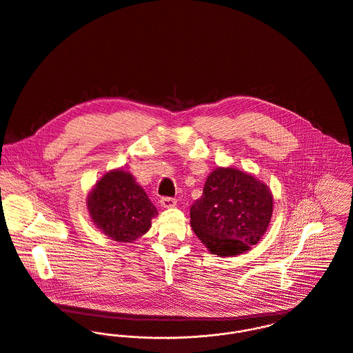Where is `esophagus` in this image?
Wrapping results in <instances>:
<instances>
[{
    "instance_id": "obj_1",
    "label": "esophagus",
    "mask_w": 353,
    "mask_h": 353,
    "mask_svg": "<svg viewBox=\"0 0 353 353\" xmlns=\"http://www.w3.org/2000/svg\"><path fill=\"white\" fill-rule=\"evenodd\" d=\"M177 205V202H176V199H173V198H162L161 199V206L162 208H165V209H170V208H174Z\"/></svg>"
}]
</instances>
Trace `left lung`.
I'll list each match as a JSON object with an SVG mask.
<instances>
[{"mask_svg": "<svg viewBox=\"0 0 353 353\" xmlns=\"http://www.w3.org/2000/svg\"><path fill=\"white\" fill-rule=\"evenodd\" d=\"M273 208V194L263 181L233 166H218L191 208V226L212 255L234 256L261 241Z\"/></svg>", "mask_w": 353, "mask_h": 353, "instance_id": "8db88e82", "label": "left lung"}]
</instances>
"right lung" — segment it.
<instances>
[{
    "mask_svg": "<svg viewBox=\"0 0 353 353\" xmlns=\"http://www.w3.org/2000/svg\"><path fill=\"white\" fill-rule=\"evenodd\" d=\"M87 210L99 232L117 243H132L151 228L155 206L123 168L106 172L87 195Z\"/></svg>",
    "mask_w": 353,
    "mask_h": 353,
    "instance_id": "right-lung-1",
    "label": "right lung"
}]
</instances>
